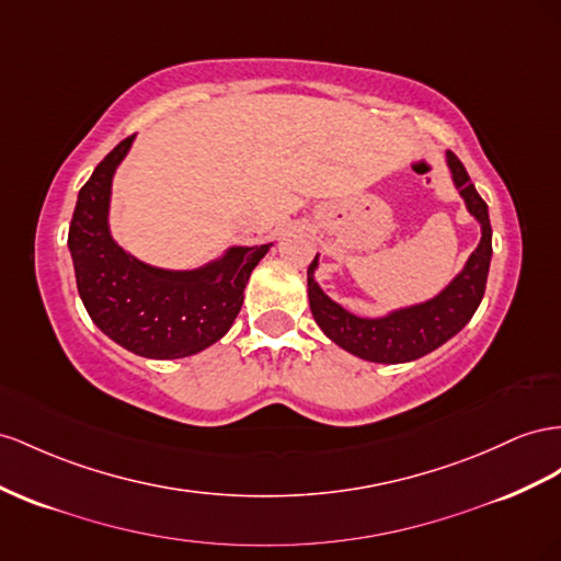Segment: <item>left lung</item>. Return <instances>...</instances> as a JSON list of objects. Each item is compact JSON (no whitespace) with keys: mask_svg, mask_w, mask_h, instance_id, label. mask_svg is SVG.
Segmentation results:
<instances>
[{"mask_svg":"<svg viewBox=\"0 0 561 561\" xmlns=\"http://www.w3.org/2000/svg\"><path fill=\"white\" fill-rule=\"evenodd\" d=\"M446 160L469 215L481 224V240L477 250L469 254L465 268L450 280L444 293H438L430 301H422V305L391 311L382 318H360L342 309L337 301H332L318 287V283L313 280L318 254L309 264V307L318 328L332 342L340 344L342 350L358 358L375 363L415 360L434 352L436 346H442L453 335H458L481 305L493 254L489 205L481 201V195L477 193L472 181H469V174L458 156L448 150Z\"/></svg>","mask_w":561,"mask_h":561,"instance_id":"1","label":"left lung"}]
</instances>
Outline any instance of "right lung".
Listing matches in <instances>:
<instances>
[{"label":"right lung","instance_id":"1","mask_svg":"<svg viewBox=\"0 0 561 561\" xmlns=\"http://www.w3.org/2000/svg\"><path fill=\"white\" fill-rule=\"evenodd\" d=\"M131 141H119L80 188L68 231L78 293L92 321L119 346L146 358H184L229 332L252 268L271 245L231 248L193 271L134 260L108 229L113 174Z\"/></svg>","mask_w":561,"mask_h":561}]
</instances>
